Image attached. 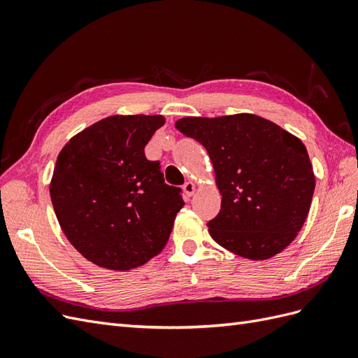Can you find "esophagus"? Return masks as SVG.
Segmentation results:
<instances>
[{"instance_id": "esophagus-1", "label": "esophagus", "mask_w": 358, "mask_h": 358, "mask_svg": "<svg viewBox=\"0 0 358 358\" xmlns=\"http://www.w3.org/2000/svg\"><path fill=\"white\" fill-rule=\"evenodd\" d=\"M194 191H196V183H194L192 180H188V182L183 183V192H185L188 197L192 196Z\"/></svg>"}]
</instances>
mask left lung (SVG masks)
Returning a JSON list of instances; mask_svg holds the SVG:
<instances>
[{
	"label": "left lung",
	"mask_w": 358,
	"mask_h": 358,
	"mask_svg": "<svg viewBox=\"0 0 358 358\" xmlns=\"http://www.w3.org/2000/svg\"><path fill=\"white\" fill-rule=\"evenodd\" d=\"M176 128L203 145L213 164L222 194L220 213L208 222L216 243L267 259L296 239L315 189L301 140L251 113L182 117Z\"/></svg>",
	"instance_id": "obj_1"
}]
</instances>
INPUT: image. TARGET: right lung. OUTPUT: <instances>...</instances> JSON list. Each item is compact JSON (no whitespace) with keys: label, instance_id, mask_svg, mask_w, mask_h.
<instances>
[{"label":"right lung","instance_id":"obj_1","mask_svg":"<svg viewBox=\"0 0 358 358\" xmlns=\"http://www.w3.org/2000/svg\"><path fill=\"white\" fill-rule=\"evenodd\" d=\"M166 119L110 116L74 136L59 152L50 199L64 234L94 264L129 270L166 246L182 189L167 185L145 146Z\"/></svg>","mask_w":358,"mask_h":358}]
</instances>
